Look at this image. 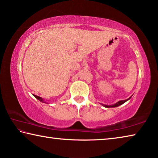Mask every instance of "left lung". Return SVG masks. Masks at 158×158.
Masks as SVG:
<instances>
[{
  "instance_id": "left-lung-1",
  "label": "left lung",
  "mask_w": 158,
  "mask_h": 158,
  "mask_svg": "<svg viewBox=\"0 0 158 158\" xmlns=\"http://www.w3.org/2000/svg\"><path fill=\"white\" fill-rule=\"evenodd\" d=\"M130 99V97L129 98V99H126V100H121V101H119V102H118L117 103H115V104H113V105H104V104H102V105L103 106L106 107V108H115V107H117V106H119L123 104L124 103L126 102L127 101H128Z\"/></svg>"
}]
</instances>
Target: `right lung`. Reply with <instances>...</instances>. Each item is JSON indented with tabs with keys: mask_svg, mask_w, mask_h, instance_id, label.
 <instances>
[{
	"mask_svg": "<svg viewBox=\"0 0 158 158\" xmlns=\"http://www.w3.org/2000/svg\"><path fill=\"white\" fill-rule=\"evenodd\" d=\"M34 97L36 98V99H37L38 100H39L40 102H43V103H45V101H44V99H43V98H41V97H38V96H37V95H34Z\"/></svg>",
	"mask_w": 158,
	"mask_h": 158,
	"instance_id": "obj_1",
	"label": "right lung"
}]
</instances>
